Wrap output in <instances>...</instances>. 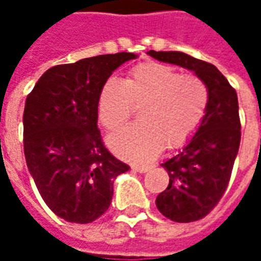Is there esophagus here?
Instances as JSON below:
<instances>
[{
	"instance_id": "obj_1",
	"label": "esophagus",
	"mask_w": 261,
	"mask_h": 261,
	"mask_svg": "<svg viewBox=\"0 0 261 261\" xmlns=\"http://www.w3.org/2000/svg\"><path fill=\"white\" fill-rule=\"evenodd\" d=\"M131 169L134 170V172H138V173H145V172H148V170L151 169L149 166H144V165H133L131 166Z\"/></svg>"
}]
</instances>
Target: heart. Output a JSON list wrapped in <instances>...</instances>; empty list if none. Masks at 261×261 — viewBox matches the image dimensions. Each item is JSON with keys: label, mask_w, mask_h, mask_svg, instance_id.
<instances>
[{"label": "heart", "mask_w": 261, "mask_h": 261, "mask_svg": "<svg viewBox=\"0 0 261 261\" xmlns=\"http://www.w3.org/2000/svg\"><path fill=\"white\" fill-rule=\"evenodd\" d=\"M208 91L197 75L180 74L161 63H142L124 81L110 78L97 99V116L108 130L121 128L134 108L142 106V124L121 130L109 138L119 156L148 162L165 145H185L201 124L207 110Z\"/></svg>", "instance_id": "heart-1"}]
</instances>
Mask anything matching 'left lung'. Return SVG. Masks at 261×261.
<instances>
[{
	"mask_svg": "<svg viewBox=\"0 0 261 261\" xmlns=\"http://www.w3.org/2000/svg\"><path fill=\"white\" fill-rule=\"evenodd\" d=\"M148 54L190 69L207 86L204 119L183 151L161 164L169 175V186L155 201L170 221H198L218 204L229 183L241 144L238 95L215 65L181 51L149 50Z\"/></svg>",
	"mask_w": 261,
	"mask_h": 261,
	"instance_id": "left-lung-1",
	"label": "left lung"
}]
</instances>
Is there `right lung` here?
Returning <instances> with one entry per match:
<instances>
[{
  "instance_id": "obj_1",
  "label": "right lung",
  "mask_w": 261,
  "mask_h": 261,
  "mask_svg": "<svg viewBox=\"0 0 261 261\" xmlns=\"http://www.w3.org/2000/svg\"><path fill=\"white\" fill-rule=\"evenodd\" d=\"M134 53L103 54L51 67L26 97L23 151L37 190L57 217L89 224L108 211L113 181L130 169L105 147L97 99Z\"/></svg>"
}]
</instances>
